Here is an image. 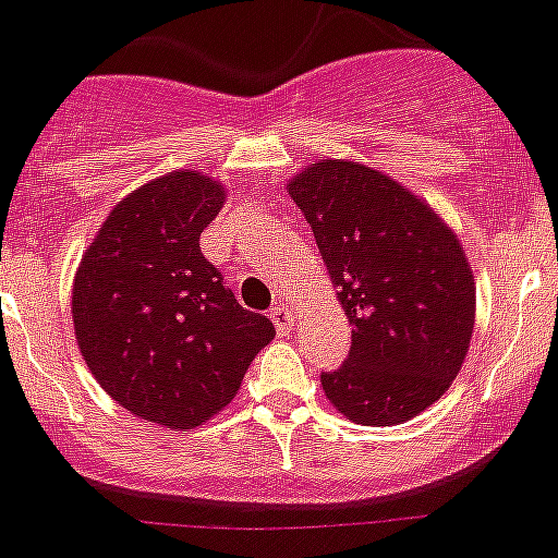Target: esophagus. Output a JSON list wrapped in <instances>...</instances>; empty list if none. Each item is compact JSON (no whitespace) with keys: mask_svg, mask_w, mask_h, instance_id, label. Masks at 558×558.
<instances>
[{"mask_svg":"<svg viewBox=\"0 0 558 558\" xmlns=\"http://www.w3.org/2000/svg\"><path fill=\"white\" fill-rule=\"evenodd\" d=\"M269 319L275 322V330H278V336H289L291 327H294V314H291L289 308H283V305H278V308L269 311Z\"/></svg>","mask_w":558,"mask_h":558,"instance_id":"1","label":"esophagus"}]
</instances>
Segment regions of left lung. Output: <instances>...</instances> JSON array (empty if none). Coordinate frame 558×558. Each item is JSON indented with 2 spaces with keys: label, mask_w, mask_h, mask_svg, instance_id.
Listing matches in <instances>:
<instances>
[{
  "label": "left lung",
  "mask_w": 558,
  "mask_h": 558,
  "mask_svg": "<svg viewBox=\"0 0 558 558\" xmlns=\"http://www.w3.org/2000/svg\"><path fill=\"white\" fill-rule=\"evenodd\" d=\"M352 325L347 361L322 372L327 399L355 424L410 421L462 368L476 286L446 222L393 179L322 159L289 184Z\"/></svg>",
  "instance_id": "left-lung-1"
}]
</instances>
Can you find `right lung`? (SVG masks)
I'll return each mask as SVG.
<instances>
[{
    "instance_id": "obj_1",
    "label": "right lung",
    "mask_w": 558,
    "mask_h": 558,
    "mask_svg": "<svg viewBox=\"0 0 558 558\" xmlns=\"http://www.w3.org/2000/svg\"><path fill=\"white\" fill-rule=\"evenodd\" d=\"M222 197L195 170L140 186L112 208L74 280L71 314L93 377L129 413L168 429L220 413L275 336L201 253Z\"/></svg>"
}]
</instances>
